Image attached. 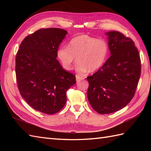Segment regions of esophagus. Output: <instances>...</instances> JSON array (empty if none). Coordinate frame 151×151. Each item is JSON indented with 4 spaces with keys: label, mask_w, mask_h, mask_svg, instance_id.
<instances>
[{
    "label": "esophagus",
    "mask_w": 151,
    "mask_h": 151,
    "mask_svg": "<svg viewBox=\"0 0 151 151\" xmlns=\"http://www.w3.org/2000/svg\"><path fill=\"white\" fill-rule=\"evenodd\" d=\"M84 78L82 77V76H79V75H76V82H77L82 81V80H83Z\"/></svg>",
    "instance_id": "34e87169"
}]
</instances>
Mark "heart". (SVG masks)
Instances as JSON below:
<instances>
[{
  "mask_svg": "<svg viewBox=\"0 0 151 151\" xmlns=\"http://www.w3.org/2000/svg\"><path fill=\"white\" fill-rule=\"evenodd\" d=\"M108 52V43L105 40L81 34L71 38L68 46H61L57 50V58L63 68L69 70L76 57V70L83 75L100 69L106 60Z\"/></svg>",
  "mask_w": 151,
  "mask_h": 151,
  "instance_id": "obj_1",
  "label": "heart"
}]
</instances>
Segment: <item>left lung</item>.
Masks as SVG:
<instances>
[{
    "label": "left lung",
    "instance_id": "8db88e82",
    "mask_svg": "<svg viewBox=\"0 0 151 151\" xmlns=\"http://www.w3.org/2000/svg\"><path fill=\"white\" fill-rule=\"evenodd\" d=\"M111 56L101 68L90 76L87 96L99 114L121 110L135 95L141 75V60L134 41L118 31L109 32Z\"/></svg>",
    "mask_w": 151,
    "mask_h": 151
}]
</instances>
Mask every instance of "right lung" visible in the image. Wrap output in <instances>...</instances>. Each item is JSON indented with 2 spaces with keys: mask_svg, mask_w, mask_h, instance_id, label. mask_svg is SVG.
<instances>
[{
  "mask_svg": "<svg viewBox=\"0 0 151 151\" xmlns=\"http://www.w3.org/2000/svg\"><path fill=\"white\" fill-rule=\"evenodd\" d=\"M67 32L42 28L21 42L15 58V74L20 94L32 108L47 114L60 111L67 91L76 76L66 71L57 58V50Z\"/></svg>",
  "mask_w": 151,
  "mask_h": 151,
  "instance_id": "right-lung-1",
  "label": "right lung"
}]
</instances>
